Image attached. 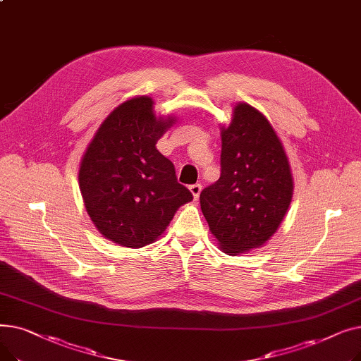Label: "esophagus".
<instances>
[{
	"label": "esophagus",
	"instance_id": "1",
	"mask_svg": "<svg viewBox=\"0 0 361 361\" xmlns=\"http://www.w3.org/2000/svg\"><path fill=\"white\" fill-rule=\"evenodd\" d=\"M188 188H190V192H192V195H193V199L197 200L199 196H200V192H202V184L196 183V184H192Z\"/></svg>",
	"mask_w": 361,
	"mask_h": 361
}]
</instances>
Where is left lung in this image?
<instances>
[{
  "instance_id": "8db88e82",
  "label": "left lung",
  "mask_w": 361,
  "mask_h": 361,
  "mask_svg": "<svg viewBox=\"0 0 361 361\" xmlns=\"http://www.w3.org/2000/svg\"><path fill=\"white\" fill-rule=\"evenodd\" d=\"M221 177L200 193V207L226 255L263 247L278 231L293 199L286 150L269 120L238 102L221 127Z\"/></svg>"
}]
</instances>
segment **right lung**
Returning a JSON list of instances; mask_svg holds the SVG:
<instances>
[{
  "label": "right lung",
  "instance_id": "right-lung-1",
  "mask_svg": "<svg viewBox=\"0 0 361 361\" xmlns=\"http://www.w3.org/2000/svg\"><path fill=\"white\" fill-rule=\"evenodd\" d=\"M177 117H157L154 99L135 97L114 108L89 142L79 168L85 207L98 231L123 247L159 238L178 207L192 202L157 142Z\"/></svg>",
  "mask_w": 361,
  "mask_h": 361
}]
</instances>
